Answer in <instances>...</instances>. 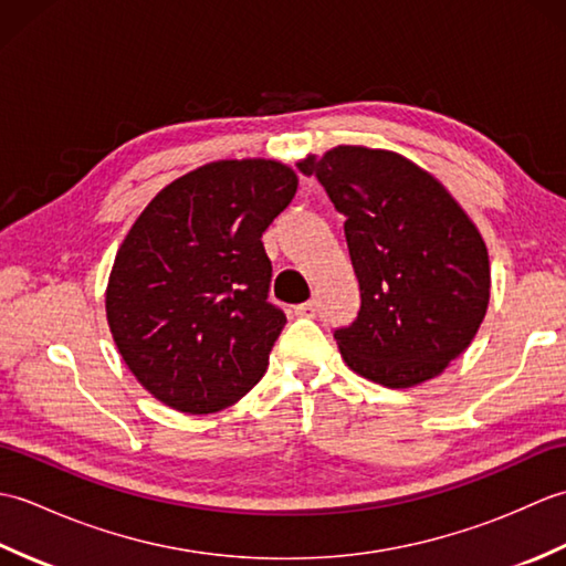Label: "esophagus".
Returning <instances> with one entry per match:
<instances>
[{"instance_id":"1","label":"esophagus","mask_w":566,"mask_h":566,"mask_svg":"<svg viewBox=\"0 0 566 566\" xmlns=\"http://www.w3.org/2000/svg\"><path fill=\"white\" fill-rule=\"evenodd\" d=\"M294 314H296V316H302V318H316V314H318V304H316V302L298 304V306H294Z\"/></svg>"}]
</instances>
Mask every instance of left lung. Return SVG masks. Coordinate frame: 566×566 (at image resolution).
Instances as JSON below:
<instances>
[{"mask_svg":"<svg viewBox=\"0 0 566 566\" xmlns=\"http://www.w3.org/2000/svg\"><path fill=\"white\" fill-rule=\"evenodd\" d=\"M345 216L357 318L333 335L353 371L389 389L460 357L489 306V252L472 219L423 167L391 150L338 146L298 163Z\"/></svg>","mask_w":566,"mask_h":566,"instance_id":"1","label":"left lung"}]
</instances>
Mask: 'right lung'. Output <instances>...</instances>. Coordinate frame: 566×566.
<instances>
[{
  "label": "right lung",
  "mask_w": 566,
  "mask_h": 566,
  "mask_svg": "<svg viewBox=\"0 0 566 566\" xmlns=\"http://www.w3.org/2000/svg\"><path fill=\"white\" fill-rule=\"evenodd\" d=\"M276 160H219L167 185L130 226L106 321L134 377L182 413H216L255 387L286 323L268 302L262 233L296 195Z\"/></svg>",
  "instance_id": "right-lung-1"
}]
</instances>
